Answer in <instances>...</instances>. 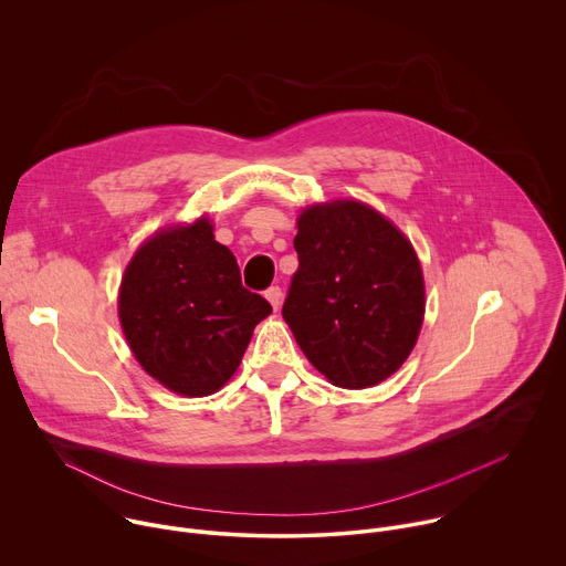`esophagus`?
<instances>
[{"mask_svg": "<svg viewBox=\"0 0 566 566\" xmlns=\"http://www.w3.org/2000/svg\"><path fill=\"white\" fill-rule=\"evenodd\" d=\"M266 300L273 304V308L277 311L280 308V304H282V297H284V293H282V289L280 286H271V289H266Z\"/></svg>", "mask_w": 566, "mask_h": 566, "instance_id": "34e87169", "label": "esophagus"}]
</instances>
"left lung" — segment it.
<instances>
[{"mask_svg":"<svg viewBox=\"0 0 566 566\" xmlns=\"http://www.w3.org/2000/svg\"><path fill=\"white\" fill-rule=\"evenodd\" d=\"M293 247L282 315L304 356L338 387L385 380L415 349L426 311L410 241L369 206L334 201L300 214Z\"/></svg>","mask_w":566,"mask_h":566,"instance_id":"left-lung-1","label":"left lung"}]
</instances>
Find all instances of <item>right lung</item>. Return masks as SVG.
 Listing matches in <instances>:
<instances>
[{"instance_id": "1", "label": "right lung", "mask_w": 566, "mask_h": 566, "mask_svg": "<svg viewBox=\"0 0 566 566\" xmlns=\"http://www.w3.org/2000/svg\"><path fill=\"white\" fill-rule=\"evenodd\" d=\"M273 306L244 289L208 219L154 234L129 262L118 313L140 367L168 389L208 396L237 371Z\"/></svg>"}]
</instances>
